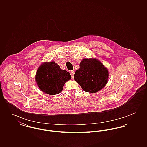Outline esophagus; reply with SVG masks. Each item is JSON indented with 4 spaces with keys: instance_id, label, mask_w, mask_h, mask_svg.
Segmentation results:
<instances>
[{
    "instance_id": "esophagus-1",
    "label": "esophagus",
    "mask_w": 147,
    "mask_h": 147,
    "mask_svg": "<svg viewBox=\"0 0 147 147\" xmlns=\"http://www.w3.org/2000/svg\"><path fill=\"white\" fill-rule=\"evenodd\" d=\"M70 73L71 78H73L74 76V71L73 70H71V71H70Z\"/></svg>"
}]
</instances>
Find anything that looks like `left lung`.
Returning a JSON list of instances; mask_svg holds the SVG:
<instances>
[{
  "mask_svg": "<svg viewBox=\"0 0 147 147\" xmlns=\"http://www.w3.org/2000/svg\"><path fill=\"white\" fill-rule=\"evenodd\" d=\"M79 66L74 78L84 91L96 93L105 87L109 73L100 61L96 58H83Z\"/></svg>",
  "mask_w": 147,
  "mask_h": 147,
  "instance_id": "8db88e82",
  "label": "left lung"
}]
</instances>
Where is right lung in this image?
I'll return each mask as SVG.
<instances>
[{
    "label": "right lung",
    "mask_w": 147,
    "mask_h": 147,
    "mask_svg": "<svg viewBox=\"0 0 147 147\" xmlns=\"http://www.w3.org/2000/svg\"><path fill=\"white\" fill-rule=\"evenodd\" d=\"M71 78L66 70H62L55 62H45L39 67L35 80L41 91L49 95L60 93L66 82Z\"/></svg>",
    "instance_id": "1"
}]
</instances>
